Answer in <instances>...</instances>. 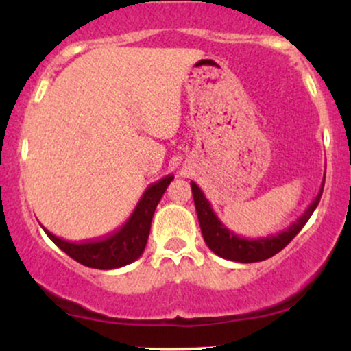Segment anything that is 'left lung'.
Listing matches in <instances>:
<instances>
[{
  "label": "left lung",
  "instance_id": "8db88e82",
  "mask_svg": "<svg viewBox=\"0 0 351 351\" xmlns=\"http://www.w3.org/2000/svg\"><path fill=\"white\" fill-rule=\"evenodd\" d=\"M324 183L325 180L322 181L320 191H318L315 199L310 203V206L305 209L304 215H302L295 223H292L287 229L277 232V234H271L267 237H257V239H249V237H241L234 234L232 231H229V229L217 219V216L215 215V211H213L211 208V203L206 199L204 193L201 191V188L195 183V181H191L193 199H195L196 215H198L204 243H206L208 247L219 257L228 261H234V263H259V261L269 259V257L280 252L285 245L291 243L293 237L299 234L300 229L305 226L308 217L312 216V213L315 211L318 203H320L322 193H324Z\"/></svg>",
  "mask_w": 351,
  "mask_h": 351
}]
</instances>
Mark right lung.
Wrapping results in <instances>:
<instances>
[{
	"mask_svg": "<svg viewBox=\"0 0 351 351\" xmlns=\"http://www.w3.org/2000/svg\"><path fill=\"white\" fill-rule=\"evenodd\" d=\"M171 180L173 176H167V178L160 180L158 183L147 188L127 223L102 239L87 241V243L80 244L69 243V241L54 236L46 228L43 229L52 243L82 265L92 269H102V271L123 267V265L138 259L145 251L148 234H150L153 213H155L156 204L160 203Z\"/></svg>",
	"mask_w": 351,
	"mask_h": 351,
	"instance_id": "1",
	"label": "right lung"
}]
</instances>
